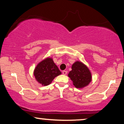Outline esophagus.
Listing matches in <instances>:
<instances>
[{"label":"esophagus","instance_id":"obj_1","mask_svg":"<svg viewBox=\"0 0 124 124\" xmlns=\"http://www.w3.org/2000/svg\"><path fill=\"white\" fill-rule=\"evenodd\" d=\"M62 74H64V75H66V74H67V70H63L62 72Z\"/></svg>","mask_w":124,"mask_h":124}]
</instances>
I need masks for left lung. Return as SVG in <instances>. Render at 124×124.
<instances>
[{
  "label": "left lung",
  "mask_w": 124,
  "mask_h": 124,
  "mask_svg": "<svg viewBox=\"0 0 124 124\" xmlns=\"http://www.w3.org/2000/svg\"><path fill=\"white\" fill-rule=\"evenodd\" d=\"M68 77L73 81V85L78 89L87 86L92 79L91 73L87 66L79 61L73 64Z\"/></svg>",
  "instance_id": "obj_1"
}]
</instances>
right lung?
<instances>
[{
  "label": "right lung",
  "instance_id": "add662e5",
  "mask_svg": "<svg viewBox=\"0 0 124 124\" xmlns=\"http://www.w3.org/2000/svg\"><path fill=\"white\" fill-rule=\"evenodd\" d=\"M62 74L51 57H47L36 66L34 70L35 79L43 86L50 85L56 77Z\"/></svg>",
  "mask_w": 124,
  "mask_h": 124
}]
</instances>
